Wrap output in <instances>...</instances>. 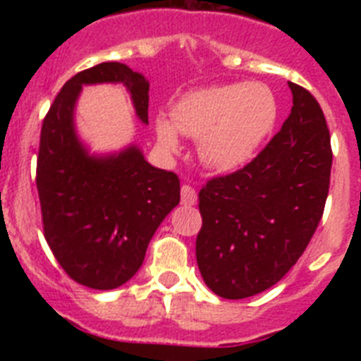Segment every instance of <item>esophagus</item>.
Here are the masks:
<instances>
[{
  "mask_svg": "<svg viewBox=\"0 0 361 361\" xmlns=\"http://www.w3.org/2000/svg\"><path fill=\"white\" fill-rule=\"evenodd\" d=\"M180 202L184 206H193V204H197V191L191 186H188V184H184L180 188Z\"/></svg>",
  "mask_w": 361,
  "mask_h": 361,
  "instance_id": "1",
  "label": "esophagus"
}]
</instances>
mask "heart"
<instances>
[{"label": "heart", "mask_w": 361, "mask_h": 361, "mask_svg": "<svg viewBox=\"0 0 361 361\" xmlns=\"http://www.w3.org/2000/svg\"><path fill=\"white\" fill-rule=\"evenodd\" d=\"M279 104L262 82H231L199 88L180 97L171 119L155 121V135L170 155L183 149L180 135L199 139V157L209 170L229 173L240 170L273 132Z\"/></svg>", "instance_id": "heart-1"}]
</instances>
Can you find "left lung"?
I'll return each instance as SVG.
<instances>
[{
	"mask_svg": "<svg viewBox=\"0 0 361 361\" xmlns=\"http://www.w3.org/2000/svg\"><path fill=\"white\" fill-rule=\"evenodd\" d=\"M293 108L257 157L199 193L197 264L215 295L240 300L275 286L307 247L329 193L331 137L320 104L288 82Z\"/></svg>",
	"mask_w": 361,
	"mask_h": 361,
	"instance_id": "obj_1",
	"label": "left lung"
}]
</instances>
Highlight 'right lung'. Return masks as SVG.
<instances>
[{"label": "right lung", "instance_id": "right-lung-1", "mask_svg": "<svg viewBox=\"0 0 361 361\" xmlns=\"http://www.w3.org/2000/svg\"><path fill=\"white\" fill-rule=\"evenodd\" d=\"M119 82L139 121L148 124L149 82L123 63H101L75 73L43 121L37 193L44 238L66 275L108 291L128 282L166 215L180 200L173 171L149 164L141 148L95 155L75 130V104L85 85Z\"/></svg>", "mask_w": 361, "mask_h": 361}]
</instances>
